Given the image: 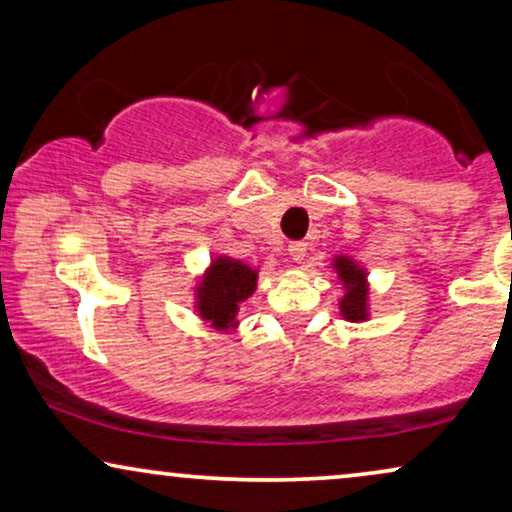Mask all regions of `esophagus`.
<instances>
[{
  "label": "esophagus",
  "mask_w": 512,
  "mask_h": 512,
  "mask_svg": "<svg viewBox=\"0 0 512 512\" xmlns=\"http://www.w3.org/2000/svg\"><path fill=\"white\" fill-rule=\"evenodd\" d=\"M305 254H307V244L305 242H291L289 244V256H291V261H296V263H300L305 258Z\"/></svg>",
  "instance_id": "1"
}]
</instances>
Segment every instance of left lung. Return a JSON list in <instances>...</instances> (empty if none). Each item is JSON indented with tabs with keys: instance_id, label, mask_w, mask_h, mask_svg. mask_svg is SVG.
I'll return each mask as SVG.
<instances>
[{
	"instance_id": "left-lung-1",
	"label": "left lung",
	"mask_w": 512,
	"mask_h": 512,
	"mask_svg": "<svg viewBox=\"0 0 512 512\" xmlns=\"http://www.w3.org/2000/svg\"><path fill=\"white\" fill-rule=\"evenodd\" d=\"M335 268L340 272V279L347 284V296L342 298V314L349 321H361L366 319V298H368V289H366V277H363L361 270H356L349 258H338L335 261Z\"/></svg>"
}]
</instances>
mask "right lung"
Wrapping results in <instances>:
<instances>
[{"label": "right lung", "mask_w": 512, "mask_h": 512, "mask_svg": "<svg viewBox=\"0 0 512 512\" xmlns=\"http://www.w3.org/2000/svg\"><path fill=\"white\" fill-rule=\"evenodd\" d=\"M254 286V270L237 261H230V258H221L212 265V270H209V275L200 286V314L221 331L233 326L237 305L254 293Z\"/></svg>", "instance_id": "1"}]
</instances>
